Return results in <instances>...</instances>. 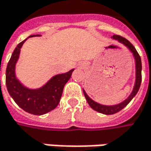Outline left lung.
Instances as JSON below:
<instances>
[{
    "instance_id": "8db88e82",
    "label": "left lung",
    "mask_w": 151,
    "mask_h": 151,
    "mask_svg": "<svg viewBox=\"0 0 151 151\" xmlns=\"http://www.w3.org/2000/svg\"><path fill=\"white\" fill-rule=\"evenodd\" d=\"M112 38L115 39V40H118L120 43L123 44L124 45H126L133 53L134 57H135V60H136V83H135V86H134V89L131 93V94L129 96L128 99H126L123 102L118 104V105L114 106H104L101 105L95 101H93L92 99H90L88 97V95L86 94V93L83 90V93H84V95L86 97V101L88 102L89 106L95 111L99 112V113H101V114H116L118 113L119 111H121L122 108H124L126 106L128 105L130 101L136 96V94L137 93L139 88H140V86H141V82H142V61H141V57L139 56L137 50H136V48L133 46V45L129 41L127 40L126 38L121 37V36H118V35H114L112 37Z\"/></svg>"
}]
</instances>
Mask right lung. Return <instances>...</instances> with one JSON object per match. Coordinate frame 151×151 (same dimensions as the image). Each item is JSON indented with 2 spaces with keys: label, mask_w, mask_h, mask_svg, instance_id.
Instances as JSON below:
<instances>
[{
  "label": "right lung",
  "mask_w": 151,
  "mask_h": 151,
  "mask_svg": "<svg viewBox=\"0 0 151 151\" xmlns=\"http://www.w3.org/2000/svg\"><path fill=\"white\" fill-rule=\"evenodd\" d=\"M35 35L30 36L34 37ZM40 36V35H37ZM23 40L15 47L6 69V86L9 95L22 109L27 113L42 115L53 110L58 105L63 89L71 78L74 69L63 74L54 76L47 84L39 89H28L23 86L15 75V63L19 58Z\"/></svg>",
  "instance_id": "1"
}]
</instances>
